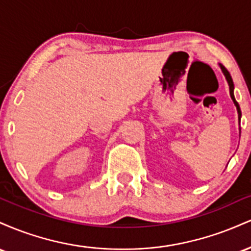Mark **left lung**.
<instances>
[{
	"label": "left lung",
	"instance_id": "obj_1",
	"mask_svg": "<svg viewBox=\"0 0 251 251\" xmlns=\"http://www.w3.org/2000/svg\"><path fill=\"white\" fill-rule=\"evenodd\" d=\"M220 66H221V70H222V72H223L224 75H226V79L227 83H229L230 97H231L232 101H234V103L236 105V108H237V112H238V119H240V122H241V116H242V113H241V108H240V105H238V102L236 101V99H235V97H234V82H232L231 75H230V73H229V72H227V70H226V67H224L223 65H220ZM240 132H241V128H240Z\"/></svg>",
	"mask_w": 251,
	"mask_h": 251
}]
</instances>
